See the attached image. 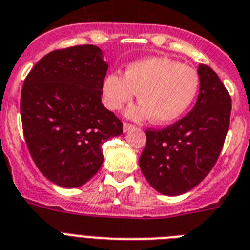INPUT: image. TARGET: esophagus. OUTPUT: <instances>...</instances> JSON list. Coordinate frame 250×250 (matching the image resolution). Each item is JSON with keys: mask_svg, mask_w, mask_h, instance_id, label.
I'll use <instances>...</instances> for the list:
<instances>
[{"mask_svg": "<svg viewBox=\"0 0 250 250\" xmlns=\"http://www.w3.org/2000/svg\"><path fill=\"white\" fill-rule=\"evenodd\" d=\"M135 128H136V125H131V123H128V122H125V123H123V131L125 132H129Z\"/></svg>", "mask_w": 250, "mask_h": 250, "instance_id": "34e87169", "label": "esophagus"}]
</instances>
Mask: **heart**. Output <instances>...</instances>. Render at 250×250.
I'll list each match as a JSON object with an SVG mask.
<instances>
[{
    "label": "heart",
    "instance_id": "obj_1",
    "mask_svg": "<svg viewBox=\"0 0 250 250\" xmlns=\"http://www.w3.org/2000/svg\"><path fill=\"white\" fill-rule=\"evenodd\" d=\"M200 90V75L192 67L165 57H152L128 64L125 75L112 72L103 81L104 104L118 110L138 93L140 104L127 112L128 117H152L159 125L183 115Z\"/></svg>",
    "mask_w": 250,
    "mask_h": 250
}]
</instances>
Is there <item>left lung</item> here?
I'll return each mask as SVG.
<instances>
[{"label":"left lung","mask_w":250,"mask_h":250,"mask_svg":"<svg viewBox=\"0 0 250 250\" xmlns=\"http://www.w3.org/2000/svg\"><path fill=\"white\" fill-rule=\"evenodd\" d=\"M200 94L186 117L163 129H146L140 157L144 177L157 192L179 196L202 182L225 142L231 98L217 73L200 64Z\"/></svg>","instance_id":"left-lung-1"}]
</instances>
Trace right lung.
<instances>
[{
    "instance_id": "right-lung-1",
    "label": "right lung",
    "mask_w": 250,
    "mask_h": 250,
    "mask_svg": "<svg viewBox=\"0 0 250 250\" xmlns=\"http://www.w3.org/2000/svg\"><path fill=\"white\" fill-rule=\"evenodd\" d=\"M108 63L91 44L56 49L28 73L20 113L25 142L44 177L76 188L98 173L102 145L123 123L102 103Z\"/></svg>"
}]
</instances>
